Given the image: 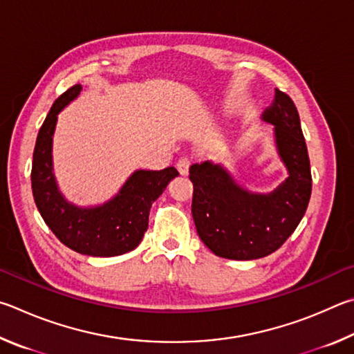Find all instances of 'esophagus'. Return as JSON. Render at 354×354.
Here are the masks:
<instances>
[{"label": "esophagus", "mask_w": 354, "mask_h": 354, "mask_svg": "<svg viewBox=\"0 0 354 354\" xmlns=\"http://www.w3.org/2000/svg\"><path fill=\"white\" fill-rule=\"evenodd\" d=\"M191 163H193V161H191V158H189V157H182V158H178V161H177V169H178V172H180L182 176H187V174L189 172Z\"/></svg>", "instance_id": "esophagus-1"}]
</instances>
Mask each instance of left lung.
<instances>
[{"mask_svg":"<svg viewBox=\"0 0 354 354\" xmlns=\"http://www.w3.org/2000/svg\"><path fill=\"white\" fill-rule=\"evenodd\" d=\"M263 120L275 126L278 152L289 171L274 193H247L209 161L189 167L197 233L214 255L227 259H258L280 249L300 224L311 197V165L292 99L277 90Z\"/></svg>","mask_w":354,"mask_h":354,"instance_id":"1","label":"left lung"}]
</instances>
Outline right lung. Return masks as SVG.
I'll use <instances>...</instances> for the list:
<instances>
[{
  "mask_svg": "<svg viewBox=\"0 0 354 354\" xmlns=\"http://www.w3.org/2000/svg\"><path fill=\"white\" fill-rule=\"evenodd\" d=\"M82 85H73L55 99L39 130L32 157L30 185L43 221L62 244L88 257H116L141 243L149 224V212L178 171H136L115 199L96 208H77L59 193L53 174V133L59 111L73 101Z\"/></svg>",
  "mask_w": 354,
  "mask_h": 354,
  "instance_id": "obj_1",
  "label": "right lung"
}]
</instances>
